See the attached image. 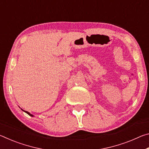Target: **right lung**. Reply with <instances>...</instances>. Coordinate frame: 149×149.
I'll return each instance as SVG.
<instances>
[{
  "label": "right lung",
  "mask_w": 149,
  "mask_h": 149,
  "mask_svg": "<svg viewBox=\"0 0 149 149\" xmlns=\"http://www.w3.org/2000/svg\"><path fill=\"white\" fill-rule=\"evenodd\" d=\"M21 110H22V111H24V112H26V113H27V114H28V115H29V116H31V117H33V116H33V114H30V113H29V112H27V111H25V110H22V108H21Z\"/></svg>",
  "instance_id": "add662e5"
}]
</instances>
